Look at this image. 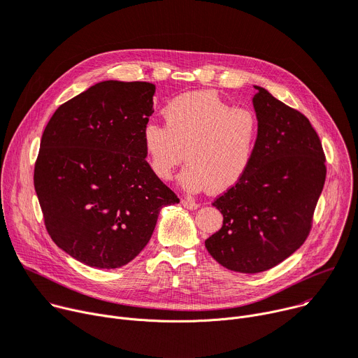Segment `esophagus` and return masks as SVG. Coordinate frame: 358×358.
<instances>
[{"label": "esophagus", "instance_id": "obj_1", "mask_svg": "<svg viewBox=\"0 0 358 358\" xmlns=\"http://www.w3.org/2000/svg\"><path fill=\"white\" fill-rule=\"evenodd\" d=\"M181 204L188 210H196L200 207V204L193 199H184V200H181Z\"/></svg>", "mask_w": 358, "mask_h": 358}]
</instances>
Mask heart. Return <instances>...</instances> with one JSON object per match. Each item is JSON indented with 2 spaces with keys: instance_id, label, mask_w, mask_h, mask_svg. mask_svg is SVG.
<instances>
[{
  "instance_id": "heart-1",
  "label": "heart",
  "mask_w": 358,
  "mask_h": 358,
  "mask_svg": "<svg viewBox=\"0 0 358 358\" xmlns=\"http://www.w3.org/2000/svg\"><path fill=\"white\" fill-rule=\"evenodd\" d=\"M165 127L150 121L142 147L152 174L169 181L188 165L180 184L188 193L211 188L222 193L239 182L255 159L260 124L252 109L236 108L217 93L197 90L171 99L162 110Z\"/></svg>"
}]
</instances>
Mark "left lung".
Masks as SVG:
<instances>
[{"label": "left lung", "mask_w": 358, "mask_h": 358, "mask_svg": "<svg viewBox=\"0 0 358 358\" xmlns=\"http://www.w3.org/2000/svg\"><path fill=\"white\" fill-rule=\"evenodd\" d=\"M253 87L260 124L255 159L213 203L223 226L204 242L214 260L241 273L265 272L301 248L327 174L321 141L308 119L265 87Z\"/></svg>", "instance_id": "obj_1"}]
</instances>
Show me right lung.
<instances>
[{
  "label": "right lung",
  "instance_id": "1",
  "mask_svg": "<svg viewBox=\"0 0 358 358\" xmlns=\"http://www.w3.org/2000/svg\"><path fill=\"white\" fill-rule=\"evenodd\" d=\"M155 85L105 80L57 108L34 166V188L53 242L98 269L121 268L150 242L177 196L145 161L142 128Z\"/></svg>",
  "mask_w": 358,
  "mask_h": 358
}]
</instances>
